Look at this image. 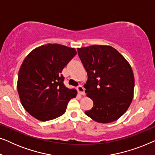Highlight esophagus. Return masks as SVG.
Segmentation results:
<instances>
[{"label":"esophagus","mask_w":155,"mask_h":155,"mask_svg":"<svg viewBox=\"0 0 155 155\" xmlns=\"http://www.w3.org/2000/svg\"><path fill=\"white\" fill-rule=\"evenodd\" d=\"M78 90L80 94L82 95L84 94V88L82 85H79L78 87Z\"/></svg>","instance_id":"1"}]
</instances>
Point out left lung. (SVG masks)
Instances as JSON below:
<instances>
[{
	"label": "left lung",
	"instance_id": "8db88e82",
	"mask_svg": "<svg viewBox=\"0 0 155 155\" xmlns=\"http://www.w3.org/2000/svg\"><path fill=\"white\" fill-rule=\"evenodd\" d=\"M78 51L88 76L85 93L94 103L84 113L98 123L115 121L133 100L135 80L130 65L110 46L92 45Z\"/></svg>",
	"mask_w": 155,
	"mask_h": 155
}]
</instances>
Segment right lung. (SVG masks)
Masks as SVG:
<instances>
[{"label":"right lung","instance_id":"1","mask_svg":"<svg viewBox=\"0 0 155 155\" xmlns=\"http://www.w3.org/2000/svg\"><path fill=\"white\" fill-rule=\"evenodd\" d=\"M77 52L74 48L48 44L29 53L18 73V92L24 109L46 121L62 116L77 90L64 85L62 71Z\"/></svg>","mask_w":155,"mask_h":155}]
</instances>
